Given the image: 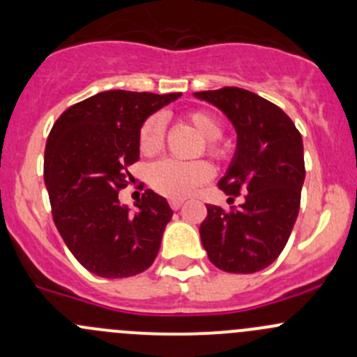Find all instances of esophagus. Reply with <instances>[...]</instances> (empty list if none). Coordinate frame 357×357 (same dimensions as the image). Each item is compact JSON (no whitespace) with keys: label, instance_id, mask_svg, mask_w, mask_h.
I'll list each match as a JSON object with an SVG mask.
<instances>
[{"label":"esophagus","instance_id":"1","mask_svg":"<svg viewBox=\"0 0 357 357\" xmlns=\"http://www.w3.org/2000/svg\"><path fill=\"white\" fill-rule=\"evenodd\" d=\"M181 205H183V200H171L172 211H179V208H181Z\"/></svg>","mask_w":357,"mask_h":357}]
</instances>
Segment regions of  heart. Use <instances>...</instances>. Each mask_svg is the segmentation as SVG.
Wrapping results in <instances>:
<instances>
[{
	"mask_svg": "<svg viewBox=\"0 0 357 357\" xmlns=\"http://www.w3.org/2000/svg\"><path fill=\"white\" fill-rule=\"evenodd\" d=\"M190 124L205 139L204 149L211 157L226 160L229 157V146L222 143V124L212 114L205 110H193L186 115ZM165 117L153 114L143 122L139 129V150L145 155H155L164 149ZM212 178V167L208 162H179L174 158H164L150 169V185L160 195L172 200H181L192 195L199 186Z\"/></svg>",
	"mask_w": 357,
	"mask_h": 357,
	"instance_id": "b5f03b06",
	"label": "heart"
}]
</instances>
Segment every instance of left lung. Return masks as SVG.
I'll list each match as a JSON object with an SVG mask.
<instances>
[{"label": "left lung", "mask_w": 357, "mask_h": 357, "mask_svg": "<svg viewBox=\"0 0 357 357\" xmlns=\"http://www.w3.org/2000/svg\"><path fill=\"white\" fill-rule=\"evenodd\" d=\"M235 126L236 152L219 188L235 200L231 211L207 205L202 245L215 268L248 275L278 259L290 238L304 185V146L291 119L275 103L242 88L199 91Z\"/></svg>", "instance_id": "left-lung-1"}]
</instances>
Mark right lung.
I'll list each match as a JSON object with an SVG mask.
<instances>
[{
	"mask_svg": "<svg viewBox=\"0 0 357 357\" xmlns=\"http://www.w3.org/2000/svg\"><path fill=\"white\" fill-rule=\"evenodd\" d=\"M179 98L112 89L56 119L45 150V185L53 221L74 257L93 275L128 278L149 269L172 218L164 197L145 190L132 214L119 192L132 181L139 129L149 115Z\"/></svg>",
	"mask_w": 357,
	"mask_h": 357,
	"instance_id": "add662e5",
	"label": "right lung"
}]
</instances>
